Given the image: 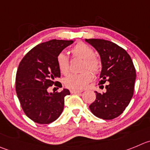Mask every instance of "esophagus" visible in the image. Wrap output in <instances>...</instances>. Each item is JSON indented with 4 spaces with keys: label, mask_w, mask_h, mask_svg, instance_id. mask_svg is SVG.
<instances>
[{
    "label": "esophagus",
    "mask_w": 150,
    "mask_h": 150,
    "mask_svg": "<svg viewBox=\"0 0 150 150\" xmlns=\"http://www.w3.org/2000/svg\"><path fill=\"white\" fill-rule=\"evenodd\" d=\"M71 93H82V91H79V90H71Z\"/></svg>",
    "instance_id": "obj_1"
}]
</instances>
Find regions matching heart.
<instances>
[{
  "label": "heart",
  "mask_w": 150,
  "mask_h": 150,
  "mask_svg": "<svg viewBox=\"0 0 150 150\" xmlns=\"http://www.w3.org/2000/svg\"><path fill=\"white\" fill-rule=\"evenodd\" d=\"M74 57L84 59L82 69L85 70L80 74H73L64 79L65 85L68 88L80 90L85 88L93 79V74H97L101 69V62L94 56V51L91 46L83 42H79L74 45L71 51ZM57 63L59 71L64 75H68L70 72V62L68 56L64 53L59 54L57 57Z\"/></svg>",
  "instance_id": "heart-1"
}]
</instances>
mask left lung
<instances>
[{
  "instance_id": "8db88e82",
  "label": "left lung",
  "mask_w": 150,
  "mask_h": 150,
  "mask_svg": "<svg viewBox=\"0 0 150 150\" xmlns=\"http://www.w3.org/2000/svg\"><path fill=\"white\" fill-rule=\"evenodd\" d=\"M85 41L100 55L102 68L99 84L109 82L105 93L95 91L96 98L89 108L98 118L113 119L123 112L133 95L136 77L133 62L127 52L114 42L102 39Z\"/></svg>"
}]
</instances>
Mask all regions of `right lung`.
I'll return each instance as SVG.
<instances>
[{
  "label": "right lung",
  "instance_id": "1",
  "mask_svg": "<svg viewBox=\"0 0 150 150\" xmlns=\"http://www.w3.org/2000/svg\"><path fill=\"white\" fill-rule=\"evenodd\" d=\"M73 40H51L34 47L24 56L18 66L15 89L22 109L30 119L47 125L58 119L64 109L65 97L70 95L68 89L48 93L54 85L62 88L57 57Z\"/></svg>",
  "mask_w": 150,
  "mask_h": 150
}]
</instances>
